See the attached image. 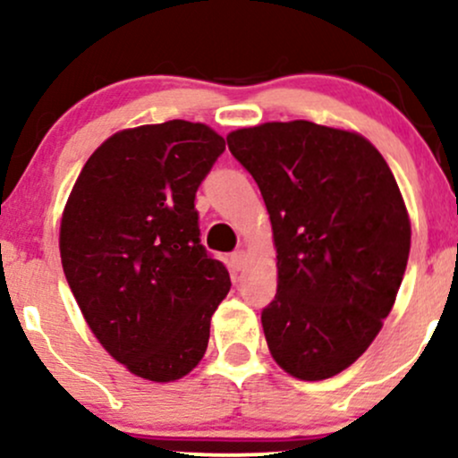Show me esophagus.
<instances>
[{"mask_svg": "<svg viewBox=\"0 0 458 458\" xmlns=\"http://www.w3.org/2000/svg\"><path fill=\"white\" fill-rule=\"evenodd\" d=\"M245 262H247V254L243 250H236V251H233V256H230V265H233V269L234 271H241L245 267Z\"/></svg>", "mask_w": 458, "mask_h": 458, "instance_id": "34e87169", "label": "esophagus"}]
</instances>
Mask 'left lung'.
<instances>
[{
  "instance_id": "obj_1",
  "label": "left lung",
  "mask_w": 458,
  "mask_h": 458,
  "mask_svg": "<svg viewBox=\"0 0 458 458\" xmlns=\"http://www.w3.org/2000/svg\"><path fill=\"white\" fill-rule=\"evenodd\" d=\"M225 140L271 219L277 293L262 329L273 360L297 379H329L370 346L396 301L411 247L396 178L360 133L308 120Z\"/></svg>"
}]
</instances>
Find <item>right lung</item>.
Wrapping results in <instances>:
<instances>
[{"instance_id": "right-lung-1", "label": "right lung", "mask_w": 458, "mask_h": 458, "mask_svg": "<svg viewBox=\"0 0 458 458\" xmlns=\"http://www.w3.org/2000/svg\"><path fill=\"white\" fill-rule=\"evenodd\" d=\"M225 150L211 127L124 129L83 165L62 213L60 256L88 327L115 361L167 383L204 357L230 291L199 243L196 191Z\"/></svg>"}]
</instances>
